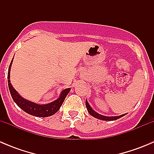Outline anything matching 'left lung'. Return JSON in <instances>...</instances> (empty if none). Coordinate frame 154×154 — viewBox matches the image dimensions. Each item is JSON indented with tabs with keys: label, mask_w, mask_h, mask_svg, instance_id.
<instances>
[{
	"label": "left lung",
	"mask_w": 154,
	"mask_h": 154,
	"mask_svg": "<svg viewBox=\"0 0 154 154\" xmlns=\"http://www.w3.org/2000/svg\"><path fill=\"white\" fill-rule=\"evenodd\" d=\"M86 106L87 108V110H88V113H89V114L91 115V116L96 118V119H100V120H103V121H115V120H117V119H120L121 117H123V116H125V115L127 114V113H126V114H123V115H122V116H111V117H108V116H102V115L98 114V113L96 112L95 111H94V110L91 109V107L90 106V105L88 104V101H87V100H86Z\"/></svg>",
	"instance_id": "obj_1"
}]
</instances>
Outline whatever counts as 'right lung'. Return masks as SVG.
Returning <instances> with one entry per match:
<instances>
[{
  "mask_svg": "<svg viewBox=\"0 0 154 154\" xmlns=\"http://www.w3.org/2000/svg\"><path fill=\"white\" fill-rule=\"evenodd\" d=\"M12 60L11 63L9 67L8 71V75H7V78H8V86L9 89H10L11 96H12V99L15 101V103L18 105L21 109H22L25 112L28 113L31 116H36V117H48V116H51L54 114H55L60 108L61 107L63 104V101L65 100V98L66 97L68 92L70 91L71 88H66L63 90L61 92L60 97L57 100H54V101L51 102L50 103L47 104L40 105L37 104V103L31 102L29 100H26V99L23 98L18 92L16 90L13 88L10 83V68L12 66Z\"/></svg>",
  "mask_w": 154,
  "mask_h": 154,
  "instance_id": "obj_1",
  "label": "right lung"
}]
</instances>
